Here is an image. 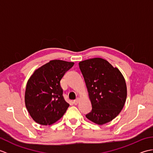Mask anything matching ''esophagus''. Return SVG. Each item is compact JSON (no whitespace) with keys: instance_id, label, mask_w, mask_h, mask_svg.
<instances>
[{"instance_id":"esophagus-1","label":"esophagus","mask_w":153,"mask_h":153,"mask_svg":"<svg viewBox=\"0 0 153 153\" xmlns=\"http://www.w3.org/2000/svg\"><path fill=\"white\" fill-rule=\"evenodd\" d=\"M79 98H77L76 100H74V105H77V104H78V102H79Z\"/></svg>"}]
</instances>
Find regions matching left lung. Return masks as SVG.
Here are the masks:
<instances>
[{
	"label": "left lung",
	"mask_w": 153,
	"mask_h": 153,
	"mask_svg": "<svg viewBox=\"0 0 153 153\" xmlns=\"http://www.w3.org/2000/svg\"><path fill=\"white\" fill-rule=\"evenodd\" d=\"M92 110L86 118L99 125L112 121L122 110L127 97L124 77L117 68L100 58L79 63Z\"/></svg>",
	"instance_id": "8db88e82"
}]
</instances>
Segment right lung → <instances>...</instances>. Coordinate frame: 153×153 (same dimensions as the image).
<instances>
[{
  "instance_id": "add662e5",
  "label": "right lung",
  "mask_w": 153,
  "mask_h": 153,
  "mask_svg": "<svg viewBox=\"0 0 153 153\" xmlns=\"http://www.w3.org/2000/svg\"><path fill=\"white\" fill-rule=\"evenodd\" d=\"M74 62L51 60L34 71L28 79L25 103L35 122L51 125L63 116L70 105L64 100L60 80Z\"/></svg>"
}]
</instances>
